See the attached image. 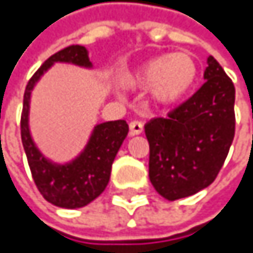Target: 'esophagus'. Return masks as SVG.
Wrapping results in <instances>:
<instances>
[{
  "label": "esophagus",
  "instance_id": "34e87169",
  "mask_svg": "<svg viewBox=\"0 0 253 253\" xmlns=\"http://www.w3.org/2000/svg\"><path fill=\"white\" fill-rule=\"evenodd\" d=\"M129 129H130V135L133 136V135H139V133H142V123L141 121H130V124H129Z\"/></svg>",
  "mask_w": 253,
  "mask_h": 253
}]
</instances>
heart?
Here are the masks:
<instances>
[{
	"label": "heart",
	"mask_w": 253,
	"mask_h": 253,
	"mask_svg": "<svg viewBox=\"0 0 253 253\" xmlns=\"http://www.w3.org/2000/svg\"><path fill=\"white\" fill-rule=\"evenodd\" d=\"M199 66L188 53L162 54L145 62L126 79L130 88L150 89V97L159 104L177 103L187 97L197 82Z\"/></svg>",
	"instance_id": "1"
}]
</instances>
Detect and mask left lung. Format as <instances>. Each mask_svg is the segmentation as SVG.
<instances>
[{"instance_id": "8db88e82", "label": "left lung", "mask_w": 253, "mask_h": 253, "mask_svg": "<svg viewBox=\"0 0 253 253\" xmlns=\"http://www.w3.org/2000/svg\"><path fill=\"white\" fill-rule=\"evenodd\" d=\"M205 83L165 118L144 126L150 145L149 177L167 200L193 196L214 182L235 135V88L210 56Z\"/></svg>"}]
</instances>
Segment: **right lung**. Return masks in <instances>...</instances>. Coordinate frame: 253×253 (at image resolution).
Masks as SVG:
<instances>
[{"label":"right lung","instance_id":"add662e5","mask_svg":"<svg viewBox=\"0 0 253 253\" xmlns=\"http://www.w3.org/2000/svg\"><path fill=\"white\" fill-rule=\"evenodd\" d=\"M54 62L74 63L91 68L88 51L82 45H70L48 57L39 70L28 80L24 92L21 115V139L27 155L33 180L46 202L60 208H82L97 199L108 187L112 162L127 136L129 126L124 120L97 124L84 150L71 162L54 164L46 159L32 139L28 129L30 95L36 82Z\"/></svg>","mask_w":253,"mask_h":253}]
</instances>
